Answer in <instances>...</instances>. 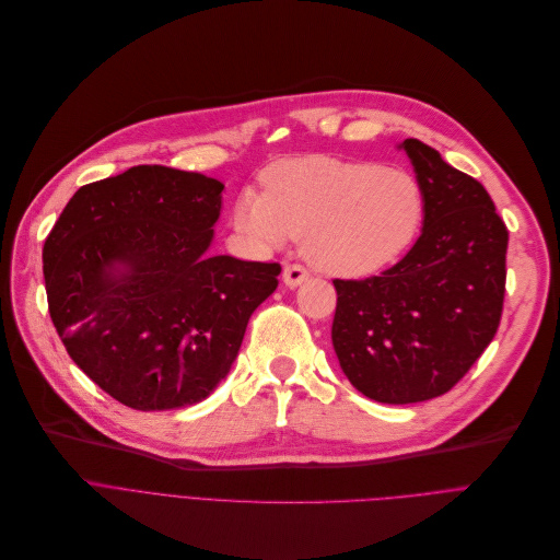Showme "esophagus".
<instances>
[{"mask_svg":"<svg viewBox=\"0 0 560 560\" xmlns=\"http://www.w3.org/2000/svg\"><path fill=\"white\" fill-rule=\"evenodd\" d=\"M307 278H310V273H307V269H303L301 265H289V267H284V271H282V282H284L289 289H295L299 284H303Z\"/></svg>","mask_w":560,"mask_h":560,"instance_id":"34e87169","label":"esophagus"}]
</instances>
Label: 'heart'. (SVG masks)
<instances>
[{"label": "heart", "instance_id": "b5f03b06", "mask_svg": "<svg viewBox=\"0 0 560 560\" xmlns=\"http://www.w3.org/2000/svg\"><path fill=\"white\" fill-rule=\"evenodd\" d=\"M259 189H244L235 228L280 248L301 237L312 265L337 278H371L411 248L427 212L416 174L380 162L305 155L271 164Z\"/></svg>", "mask_w": 560, "mask_h": 560}]
</instances>
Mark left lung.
Listing matches in <instances>:
<instances>
[{
  "label": "left lung",
  "mask_w": 560,
  "mask_h": 560,
  "mask_svg": "<svg viewBox=\"0 0 560 560\" xmlns=\"http://www.w3.org/2000/svg\"><path fill=\"white\" fill-rule=\"evenodd\" d=\"M427 194L418 242L382 276L335 280L332 346L366 398L411 405L447 393L498 332L509 230L488 191L420 140L398 144Z\"/></svg>",
  "instance_id": "8db88e82"
}]
</instances>
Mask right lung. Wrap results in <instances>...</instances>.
<instances>
[{"instance_id":"add662e5","label":"right lung","mask_w":560,"mask_h":560,"mask_svg":"<svg viewBox=\"0 0 560 560\" xmlns=\"http://www.w3.org/2000/svg\"><path fill=\"white\" fill-rule=\"evenodd\" d=\"M223 185L140 164L83 185L43 248L49 314L74 364L138 411L206 400L233 369L280 265L214 255Z\"/></svg>"}]
</instances>
